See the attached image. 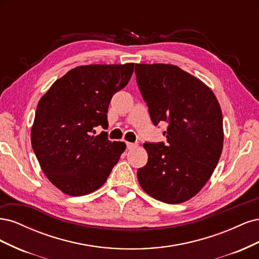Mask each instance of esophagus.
<instances>
[{
  "label": "esophagus",
  "instance_id": "34e87169",
  "mask_svg": "<svg viewBox=\"0 0 259 259\" xmlns=\"http://www.w3.org/2000/svg\"><path fill=\"white\" fill-rule=\"evenodd\" d=\"M126 147H127V149H134V148H136L137 147V144H134V143H126Z\"/></svg>",
  "mask_w": 259,
  "mask_h": 259
}]
</instances>
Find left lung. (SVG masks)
<instances>
[{
  "label": "left lung",
  "mask_w": 259,
  "mask_h": 259,
  "mask_svg": "<svg viewBox=\"0 0 259 259\" xmlns=\"http://www.w3.org/2000/svg\"><path fill=\"white\" fill-rule=\"evenodd\" d=\"M135 73L153 124H168L166 144H144L139 185L155 200L183 203L204 187L222 155L221 106L206 84L177 66L136 64Z\"/></svg>",
  "instance_id": "1"
}]
</instances>
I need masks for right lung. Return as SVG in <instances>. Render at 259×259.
Here are the masks:
<instances>
[{
	"mask_svg": "<svg viewBox=\"0 0 259 259\" xmlns=\"http://www.w3.org/2000/svg\"><path fill=\"white\" fill-rule=\"evenodd\" d=\"M134 64L88 65L70 70L40 99L31 145L43 173L64 193L80 197L103 186L126 145L107 133L112 96L127 85Z\"/></svg>",
	"mask_w": 259,
	"mask_h": 259,
	"instance_id": "1",
	"label": "right lung"
}]
</instances>
